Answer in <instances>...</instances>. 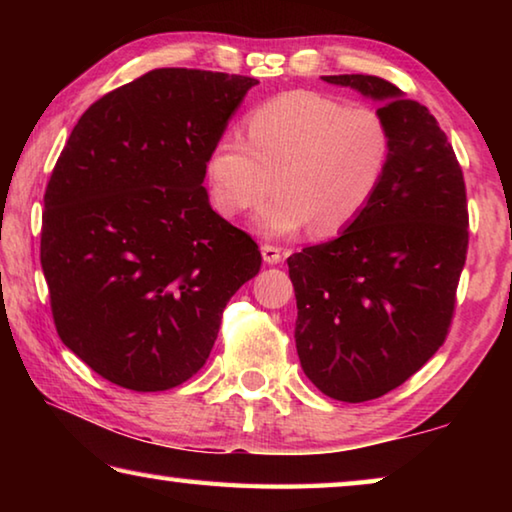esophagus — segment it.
<instances>
[{"instance_id":"34e87169","label":"esophagus","mask_w":512,"mask_h":512,"mask_svg":"<svg viewBox=\"0 0 512 512\" xmlns=\"http://www.w3.org/2000/svg\"><path fill=\"white\" fill-rule=\"evenodd\" d=\"M262 257L266 264H280L282 262V250L277 246H271V244H264L262 246Z\"/></svg>"}]
</instances>
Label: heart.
Here are the masks:
<instances>
[{"mask_svg":"<svg viewBox=\"0 0 512 512\" xmlns=\"http://www.w3.org/2000/svg\"><path fill=\"white\" fill-rule=\"evenodd\" d=\"M391 131L375 108L345 106L314 90L264 101L244 121V140L221 137L207 160L212 203L228 219L275 196L259 214L266 237L348 230L375 201L391 164Z\"/></svg>","mask_w":512,"mask_h":512,"instance_id":"b5f03b06","label":"heart"}]
</instances>
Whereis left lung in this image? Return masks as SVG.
<instances>
[{
  "instance_id": "left-lung-1",
  "label": "left lung",
  "mask_w": 512,
  "mask_h": 512,
  "mask_svg": "<svg viewBox=\"0 0 512 512\" xmlns=\"http://www.w3.org/2000/svg\"><path fill=\"white\" fill-rule=\"evenodd\" d=\"M323 81L379 101L393 142L368 210L287 259L300 366L320 393L354 404L404 384L445 343L470 221L461 164L422 103L379 76Z\"/></svg>"
}]
</instances>
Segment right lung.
I'll list each match as a JSON object with an SVG mask.
<instances>
[{"label":"right lung","mask_w":512,"mask_h":512,"mask_svg":"<svg viewBox=\"0 0 512 512\" xmlns=\"http://www.w3.org/2000/svg\"><path fill=\"white\" fill-rule=\"evenodd\" d=\"M257 83L153 69L94 101L51 171L40 264L56 332L112 384L155 393L196 375L228 300L259 273L257 244L203 187Z\"/></svg>","instance_id":"obj_1"}]
</instances>
